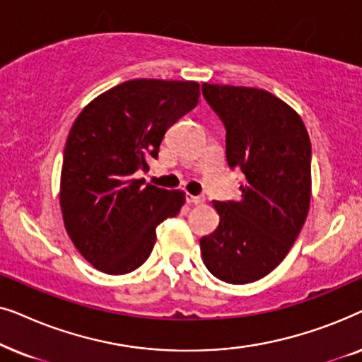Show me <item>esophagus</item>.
<instances>
[{"mask_svg":"<svg viewBox=\"0 0 362 362\" xmlns=\"http://www.w3.org/2000/svg\"><path fill=\"white\" fill-rule=\"evenodd\" d=\"M186 201L189 202V204H202V202H204V197L192 196V194H189V192H186Z\"/></svg>","mask_w":362,"mask_h":362,"instance_id":"obj_1","label":"esophagus"}]
</instances>
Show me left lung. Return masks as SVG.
<instances>
[{
  "instance_id": "8db88e82",
  "label": "left lung",
  "mask_w": 362,
  "mask_h": 362,
  "mask_svg": "<svg viewBox=\"0 0 362 362\" xmlns=\"http://www.w3.org/2000/svg\"><path fill=\"white\" fill-rule=\"evenodd\" d=\"M202 95L226 127L230 170L247 180L240 201H214L221 222L201 239L202 260L222 281L250 284L280 265L305 224L310 136L298 113L262 88L202 83Z\"/></svg>"
}]
</instances>
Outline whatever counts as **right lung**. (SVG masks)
<instances>
[{
  "label": "right lung",
  "mask_w": 362,
  "mask_h": 362,
  "mask_svg": "<svg viewBox=\"0 0 362 362\" xmlns=\"http://www.w3.org/2000/svg\"><path fill=\"white\" fill-rule=\"evenodd\" d=\"M197 102V82L135 78L93 98L74 122L59 196L69 237L97 270L123 275L145 264L156 227L185 204L182 191L136 176Z\"/></svg>",
  "instance_id": "obj_1"
}]
</instances>
